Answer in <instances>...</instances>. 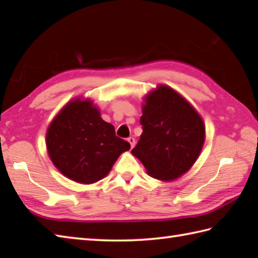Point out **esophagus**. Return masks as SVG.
Here are the masks:
<instances>
[{"label": "esophagus", "instance_id": "obj_1", "mask_svg": "<svg viewBox=\"0 0 258 258\" xmlns=\"http://www.w3.org/2000/svg\"><path fill=\"white\" fill-rule=\"evenodd\" d=\"M128 142L130 144L131 148H134V147H135V145H136V140H135L134 137H129V138H128Z\"/></svg>", "mask_w": 258, "mask_h": 258}]
</instances>
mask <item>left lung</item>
<instances>
[{
	"instance_id": "8db88e82",
	"label": "left lung",
	"mask_w": 258,
	"mask_h": 258,
	"mask_svg": "<svg viewBox=\"0 0 258 258\" xmlns=\"http://www.w3.org/2000/svg\"><path fill=\"white\" fill-rule=\"evenodd\" d=\"M140 123L142 134L131 150L158 180L181 176L202 150L205 127L196 109L169 86L161 85L146 97Z\"/></svg>"
}]
</instances>
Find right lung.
<instances>
[{
  "instance_id": "obj_1",
  "label": "right lung",
  "mask_w": 258,
  "mask_h": 258,
  "mask_svg": "<svg viewBox=\"0 0 258 258\" xmlns=\"http://www.w3.org/2000/svg\"><path fill=\"white\" fill-rule=\"evenodd\" d=\"M46 147L50 160L62 174L90 184L109 173L130 144L116 136L113 125L101 119L93 101L74 99L49 124Z\"/></svg>"
}]
</instances>
